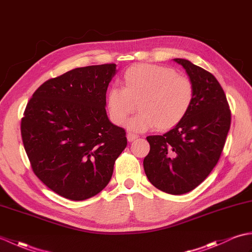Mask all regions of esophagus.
<instances>
[{
  "mask_svg": "<svg viewBox=\"0 0 252 252\" xmlns=\"http://www.w3.org/2000/svg\"><path fill=\"white\" fill-rule=\"evenodd\" d=\"M126 138H127V141L129 142H133V141H135L136 138H138V135L137 134H134V133H131V132H129L126 134Z\"/></svg>",
  "mask_w": 252,
  "mask_h": 252,
  "instance_id": "34e87169",
  "label": "esophagus"
}]
</instances>
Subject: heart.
<instances>
[{"label":"heart","instance_id":"obj_1","mask_svg":"<svg viewBox=\"0 0 252 252\" xmlns=\"http://www.w3.org/2000/svg\"><path fill=\"white\" fill-rule=\"evenodd\" d=\"M194 98V85L187 77L167 66L138 63L126 70L123 88L109 89L106 105L117 126L125 125L137 103L140 112L127 122L130 130L144 132L157 126L168 131L183 121Z\"/></svg>","mask_w":252,"mask_h":252}]
</instances>
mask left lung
<instances>
[{
    "instance_id": "1",
    "label": "left lung",
    "mask_w": 252,
    "mask_h": 252,
    "mask_svg": "<svg viewBox=\"0 0 252 252\" xmlns=\"http://www.w3.org/2000/svg\"><path fill=\"white\" fill-rule=\"evenodd\" d=\"M174 61L189 74L195 98L180 125L162 135L146 137L151 151L143 164L156 189L182 195L196 189L216 167L231 126V109L212 73L189 61Z\"/></svg>"
}]
</instances>
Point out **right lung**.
<instances>
[{
    "mask_svg": "<svg viewBox=\"0 0 252 252\" xmlns=\"http://www.w3.org/2000/svg\"><path fill=\"white\" fill-rule=\"evenodd\" d=\"M115 73L116 63L72 69L45 81L26 106L20 131L32 171L67 199L103 190L126 147L125 129L112 125L105 108Z\"/></svg>",
    "mask_w": 252,
    "mask_h": 252,
    "instance_id": "1",
    "label": "right lung"
}]
</instances>
